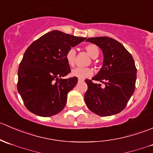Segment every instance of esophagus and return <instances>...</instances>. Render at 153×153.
Here are the masks:
<instances>
[{"label":"esophagus","mask_w":153,"mask_h":153,"mask_svg":"<svg viewBox=\"0 0 153 153\" xmlns=\"http://www.w3.org/2000/svg\"><path fill=\"white\" fill-rule=\"evenodd\" d=\"M78 82H82V81H84V79H81V78H78Z\"/></svg>","instance_id":"34e87169"}]
</instances>
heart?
<instances>
[{
    "instance_id": "b5f03b06",
    "label": "heart",
    "mask_w": 153,
    "mask_h": 153,
    "mask_svg": "<svg viewBox=\"0 0 153 153\" xmlns=\"http://www.w3.org/2000/svg\"><path fill=\"white\" fill-rule=\"evenodd\" d=\"M85 50L86 51L89 56L92 58H98L99 55V49L95 44H88L85 47ZM66 59L70 67H74L76 62V51L74 48H71L67 51L66 54ZM93 72L92 69L89 67H77L75 69H72V76L78 77L80 78H87L91 76Z\"/></svg>"
}]
</instances>
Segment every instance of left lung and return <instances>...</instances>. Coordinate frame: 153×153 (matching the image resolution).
Returning <instances> with one entry per match:
<instances>
[{"label": "left lung", "instance_id": "obj_1", "mask_svg": "<svg viewBox=\"0 0 153 153\" xmlns=\"http://www.w3.org/2000/svg\"><path fill=\"white\" fill-rule=\"evenodd\" d=\"M98 46L104 54L103 66L92 79L105 85L94 84L86 79L88 86L84 101L89 110L105 117L121 112L126 107L135 88L137 69L131 54L124 46L109 37L86 40Z\"/></svg>", "mask_w": 153, "mask_h": 153}]
</instances>
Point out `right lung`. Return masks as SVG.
I'll return each mask as SVG.
<instances>
[{
    "label": "right lung",
    "instance_id": "right-lung-1",
    "mask_svg": "<svg viewBox=\"0 0 153 153\" xmlns=\"http://www.w3.org/2000/svg\"><path fill=\"white\" fill-rule=\"evenodd\" d=\"M85 39L54 30L27 48L18 68L17 88L29 111L50 117L64 109L68 92L78 82L77 77L61 78L71 72L66 54Z\"/></svg>",
    "mask_w": 153,
    "mask_h": 153
}]
</instances>
